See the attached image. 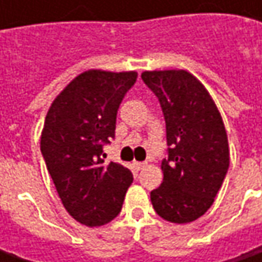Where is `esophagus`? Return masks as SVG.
<instances>
[{
    "instance_id": "obj_1",
    "label": "esophagus",
    "mask_w": 262,
    "mask_h": 262,
    "mask_svg": "<svg viewBox=\"0 0 262 262\" xmlns=\"http://www.w3.org/2000/svg\"><path fill=\"white\" fill-rule=\"evenodd\" d=\"M146 166H147L146 162H136V163H134V167H136L137 170H143Z\"/></svg>"
}]
</instances>
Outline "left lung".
I'll return each instance as SVG.
<instances>
[{"label":"left lung","instance_id":"left-lung-1","mask_svg":"<svg viewBox=\"0 0 262 262\" xmlns=\"http://www.w3.org/2000/svg\"><path fill=\"white\" fill-rule=\"evenodd\" d=\"M141 78L159 99L169 146L162 160L163 182L150 192L151 204L167 222H194L214 203L229 169L225 124L206 87L192 74L144 71Z\"/></svg>","mask_w":262,"mask_h":262}]
</instances>
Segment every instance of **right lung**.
Masks as SVG:
<instances>
[{
	"mask_svg": "<svg viewBox=\"0 0 262 262\" xmlns=\"http://www.w3.org/2000/svg\"><path fill=\"white\" fill-rule=\"evenodd\" d=\"M137 76L86 71L48 111L40 151L66 210L86 226L114 220L133 182L129 169L115 162L106 165L103 146L115 138L118 109Z\"/></svg>",
	"mask_w": 262,
	"mask_h": 262,
	"instance_id": "obj_1",
	"label": "right lung"
}]
</instances>
